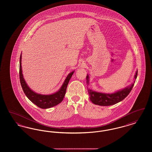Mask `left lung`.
Returning a JSON list of instances; mask_svg holds the SVG:
<instances>
[{"mask_svg": "<svg viewBox=\"0 0 152 152\" xmlns=\"http://www.w3.org/2000/svg\"><path fill=\"white\" fill-rule=\"evenodd\" d=\"M137 71H136L135 76L134 77V82L130 84L129 86L121 90L117 91L113 94H105L101 92H97L94 91L88 88V92L89 96V99L91 101L96 105H99L101 106H109L114 105L119 102L123 100L132 91L134 86L135 80L137 77ZM87 84L89 85V76L87 75Z\"/></svg>", "mask_w": 152, "mask_h": 152, "instance_id": "1", "label": "left lung"}]
</instances>
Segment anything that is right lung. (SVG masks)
<instances>
[{
  "label": "right lung",
  "instance_id": "1",
  "mask_svg": "<svg viewBox=\"0 0 152 152\" xmlns=\"http://www.w3.org/2000/svg\"><path fill=\"white\" fill-rule=\"evenodd\" d=\"M74 71L69 73L61 87L58 92L51 94H42L35 93L29 88L24 79L22 69V54L20 57L19 77L23 91L30 101L38 107L42 109L50 108L57 105L63 101L66 90V87Z\"/></svg>",
  "mask_w": 152,
  "mask_h": 152
}]
</instances>
